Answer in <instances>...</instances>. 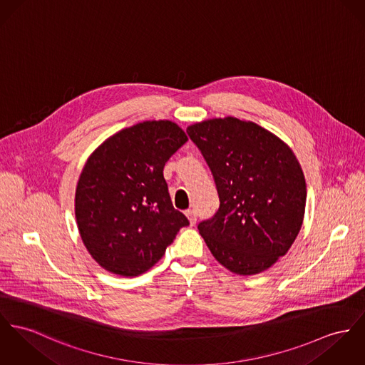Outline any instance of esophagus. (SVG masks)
I'll list each match as a JSON object with an SVG mask.
<instances>
[{
  "label": "esophagus",
  "mask_w": 365,
  "mask_h": 365,
  "mask_svg": "<svg viewBox=\"0 0 365 365\" xmlns=\"http://www.w3.org/2000/svg\"><path fill=\"white\" fill-rule=\"evenodd\" d=\"M186 215H187V218H189V221H190V225H196L197 212L195 210H187V211H186Z\"/></svg>",
  "instance_id": "obj_1"
}]
</instances>
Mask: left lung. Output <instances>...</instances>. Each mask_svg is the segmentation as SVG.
Masks as SVG:
<instances>
[{"label": "left lung", "mask_w": 365, "mask_h": 365, "mask_svg": "<svg viewBox=\"0 0 365 365\" xmlns=\"http://www.w3.org/2000/svg\"><path fill=\"white\" fill-rule=\"evenodd\" d=\"M187 135L211 169L220 208L198 230L220 264L255 275L283 257L306 210V179L287 144L254 122L208 119Z\"/></svg>", "instance_id": "1"}]
</instances>
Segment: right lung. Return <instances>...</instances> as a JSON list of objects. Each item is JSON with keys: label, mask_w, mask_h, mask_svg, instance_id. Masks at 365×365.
Here are the masks:
<instances>
[{"label": "right lung", "mask_w": 365, "mask_h": 365, "mask_svg": "<svg viewBox=\"0 0 365 365\" xmlns=\"http://www.w3.org/2000/svg\"><path fill=\"white\" fill-rule=\"evenodd\" d=\"M187 136L170 120H145L104 141L81 173L75 214L91 257L138 277L157 264L189 220L173 208L165 163Z\"/></svg>", "instance_id": "add662e5"}]
</instances>
